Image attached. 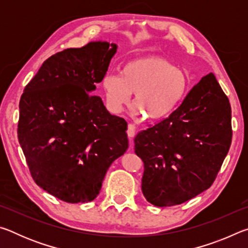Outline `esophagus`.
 <instances>
[{
	"label": "esophagus",
	"instance_id": "esophagus-1",
	"mask_svg": "<svg viewBox=\"0 0 248 248\" xmlns=\"http://www.w3.org/2000/svg\"><path fill=\"white\" fill-rule=\"evenodd\" d=\"M127 133H128V137L130 138V140H131V138H133V137H134V134H136V127H134L133 124H128Z\"/></svg>",
	"mask_w": 248,
	"mask_h": 248
}]
</instances>
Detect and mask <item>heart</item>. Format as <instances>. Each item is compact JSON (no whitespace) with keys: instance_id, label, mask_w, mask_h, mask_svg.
Returning a JSON list of instances; mask_svg holds the SVG:
<instances>
[{"instance_id":"1","label":"heart","mask_w":248,"mask_h":248,"mask_svg":"<svg viewBox=\"0 0 248 248\" xmlns=\"http://www.w3.org/2000/svg\"><path fill=\"white\" fill-rule=\"evenodd\" d=\"M189 79L184 70L161 57H143L123 65L120 75L107 74L103 90L108 108L120 112L134 93V110L149 119L170 115L187 94Z\"/></svg>"}]
</instances>
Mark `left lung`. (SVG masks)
<instances>
[{
  "label": "left lung",
  "instance_id": "left-lung-1",
  "mask_svg": "<svg viewBox=\"0 0 248 248\" xmlns=\"http://www.w3.org/2000/svg\"><path fill=\"white\" fill-rule=\"evenodd\" d=\"M232 142L231 105L212 73L167 118L134 138L142 192L156 207L186 202L215 182Z\"/></svg>",
  "mask_w": 248,
  "mask_h": 248
}]
</instances>
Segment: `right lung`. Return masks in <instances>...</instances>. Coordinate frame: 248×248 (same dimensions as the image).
I'll list each match as a JSON object with an SVG mask.
<instances>
[{
  "label": "right lung",
  "instance_id": "1",
  "mask_svg": "<svg viewBox=\"0 0 248 248\" xmlns=\"http://www.w3.org/2000/svg\"><path fill=\"white\" fill-rule=\"evenodd\" d=\"M116 51L115 44L93 41L53 54L20 97L17 136L31 177L65 202L94 200L128 149L127 121L92 94Z\"/></svg>",
  "mask_w": 248,
  "mask_h": 248
}]
</instances>
